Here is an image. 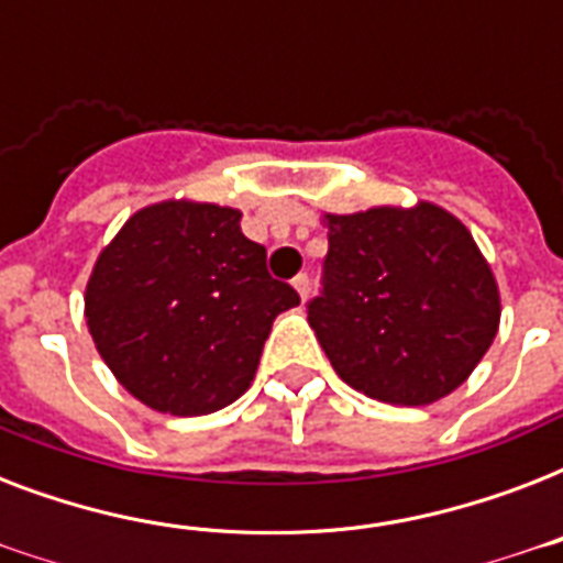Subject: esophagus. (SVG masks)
I'll return each instance as SVG.
<instances>
[{
  "label": "esophagus",
  "instance_id": "1",
  "mask_svg": "<svg viewBox=\"0 0 563 563\" xmlns=\"http://www.w3.org/2000/svg\"><path fill=\"white\" fill-rule=\"evenodd\" d=\"M291 286H295V291L300 295V300L309 298V277H307V274H298V277L291 280Z\"/></svg>",
  "mask_w": 563,
  "mask_h": 563
}]
</instances>
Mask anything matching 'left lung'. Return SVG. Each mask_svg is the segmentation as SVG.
Here are the masks:
<instances>
[{"label": "left lung", "mask_w": 563, "mask_h": 563, "mask_svg": "<svg viewBox=\"0 0 563 563\" xmlns=\"http://www.w3.org/2000/svg\"><path fill=\"white\" fill-rule=\"evenodd\" d=\"M321 221L330 251L309 327L335 374L391 406L453 394L494 344L503 312L471 230L432 201Z\"/></svg>", "instance_id": "8db88e82"}]
</instances>
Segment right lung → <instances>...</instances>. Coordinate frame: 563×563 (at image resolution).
I'll list each match as a JSON object with an SVG mask.
<instances>
[{
	"label": "right lung",
	"instance_id": "1",
	"mask_svg": "<svg viewBox=\"0 0 563 563\" xmlns=\"http://www.w3.org/2000/svg\"><path fill=\"white\" fill-rule=\"evenodd\" d=\"M242 212L148 203L101 247L84 291L96 351L119 385L163 415H210L251 388L274 318L298 307L272 280Z\"/></svg>",
	"mask_w": 563,
	"mask_h": 563
}]
</instances>
